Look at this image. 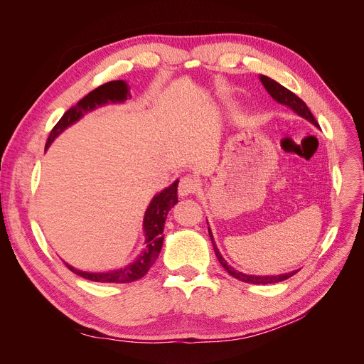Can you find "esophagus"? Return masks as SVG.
<instances>
[{
    "instance_id": "esophagus-1",
    "label": "esophagus",
    "mask_w": 364,
    "mask_h": 364,
    "mask_svg": "<svg viewBox=\"0 0 364 364\" xmlns=\"http://www.w3.org/2000/svg\"><path fill=\"white\" fill-rule=\"evenodd\" d=\"M197 188H199V181H197L194 176H183L179 182L178 193H179V196L185 197V196H190L194 191H197Z\"/></svg>"
}]
</instances>
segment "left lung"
Instances as JSON below:
<instances>
[{"label":"left lung","instance_id":"8db88e82","mask_svg":"<svg viewBox=\"0 0 364 364\" xmlns=\"http://www.w3.org/2000/svg\"><path fill=\"white\" fill-rule=\"evenodd\" d=\"M259 80H261L262 86L266 87V91L272 95L273 100H277L278 103L290 107L293 112H296L299 117L308 119L311 124H314L316 127H318L316 118H314L313 114L310 112V109H308V106H306L296 94H293L291 91L287 90V87H284L282 85H279L278 82H274L273 79H270V77H267V75H262V74H261V75H259ZM208 232H209V237H211V241H213V246H214V252H215L217 259L220 261V264H222L223 269L230 274V277H234V278L238 279V281H243V282H247V284H274V282L285 281L287 278L293 277L294 273L299 272V270H293V272L284 273V274H269V277H259V274L257 277V274H246V273H243V272H238V270H235L234 267H230L229 264H228V261L222 257V253H220V250H218L217 246H215V241H214V238H213V232H211V229H209V226H208Z\"/></svg>","mask_w":364,"mask_h":364}]
</instances>
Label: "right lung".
Masks as SVG:
<instances>
[{
    "label": "right lung",
    "mask_w": 364,
    "mask_h": 364,
    "mask_svg": "<svg viewBox=\"0 0 364 364\" xmlns=\"http://www.w3.org/2000/svg\"><path fill=\"white\" fill-rule=\"evenodd\" d=\"M127 98H130V94H129V86L124 80H112L95 87L94 91L85 95L75 106L70 107L68 111L63 114V117L58 121V124L53 127L51 134L48 136L46 150L65 129H68L70 126L77 123V121H79L85 114L91 112L94 109L105 106L107 103H124ZM178 183L179 181H174L170 186H167V188L158 193L151 199L150 205L146 209L144 222H142V230H144V237H146L144 249H142L138 253V257L130 264H127L126 267L109 270V272H98V273L79 270L70 266L68 262H65L67 264V267L75 274H79V277L94 282L126 284V282H134L144 277L153 264H155L156 258L159 257V252L162 249V243H164L162 232H164L165 220H167V214L170 209L178 203Z\"/></svg>",
    "instance_id": "add662e5"
}]
</instances>
